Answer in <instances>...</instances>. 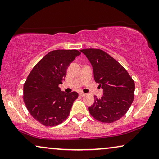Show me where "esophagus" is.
<instances>
[{"instance_id":"34e87169","label":"esophagus","mask_w":159,"mask_h":159,"mask_svg":"<svg viewBox=\"0 0 159 159\" xmlns=\"http://www.w3.org/2000/svg\"><path fill=\"white\" fill-rule=\"evenodd\" d=\"M85 95H86V94L84 93H82V92H81V93H80V95L82 96V97L85 96Z\"/></svg>"}]
</instances>
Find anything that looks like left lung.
<instances>
[{"mask_svg":"<svg viewBox=\"0 0 159 159\" xmlns=\"http://www.w3.org/2000/svg\"><path fill=\"white\" fill-rule=\"evenodd\" d=\"M93 69L95 81L103 89L101 98L88 107L89 113L102 123L121 118L134 99L135 83L123 66L106 52L98 49H82Z\"/></svg>","mask_w":159,"mask_h":159,"instance_id":"1","label":"left lung"}]
</instances>
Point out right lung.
Segmentation results:
<instances>
[{"mask_svg": "<svg viewBox=\"0 0 159 159\" xmlns=\"http://www.w3.org/2000/svg\"><path fill=\"white\" fill-rule=\"evenodd\" d=\"M76 49H57L43 57L30 72L24 86V100L32 117L46 126H55L67 118L77 92L61 91L66 70L76 57Z\"/></svg>", "mask_w": 159, "mask_h": 159, "instance_id": "add662e5", "label": "right lung"}]
</instances>
